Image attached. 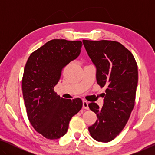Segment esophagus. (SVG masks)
<instances>
[{"mask_svg":"<svg viewBox=\"0 0 155 155\" xmlns=\"http://www.w3.org/2000/svg\"><path fill=\"white\" fill-rule=\"evenodd\" d=\"M82 108L84 109H89L88 107V102L85 100L82 101Z\"/></svg>","mask_w":155,"mask_h":155,"instance_id":"obj_1","label":"esophagus"}]
</instances>
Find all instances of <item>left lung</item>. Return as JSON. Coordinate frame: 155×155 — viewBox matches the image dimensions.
Returning a JSON list of instances; mask_svg holds the SVG:
<instances>
[{"mask_svg":"<svg viewBox=\"0 0 155 155\" xmlns=\"http://www.w3.org/2000/svg\"><path fill=\"white\" fill-rule=\"evenodd\" d=\"M89 57L96 67V79L106 87L104 104H89L97 120L88 128L95 140L108 143L114 140L128 122L135 105L138 81L137 65L130 51L117 41H82Z\"/></svg>","mask_w":155,"mask_h":155,"instance_id":"8db88e82","label":"left lung"}]
</instances>
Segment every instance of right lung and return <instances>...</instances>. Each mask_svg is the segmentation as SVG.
Wrapping results in <instances>:
<instances>
[{
  "mask_svg": "<svg viewBox=\"0 0 155 155\" xmlns=\"http://www.w3.org/2000/svg\"><path fill=\"white\" fill-rule=\"evenodd\" d=\"M81 41L53 39L29 56L22 88L29 122L44 137L60 138L82 107L81 99L61 98L54 92L64 67L79 56Z\"/></svg>",
  "mask_w": 155,
  "mask_h": 155,
  "instance_id": "add662e5",
  "label": "right lung"
}]
</instances>
